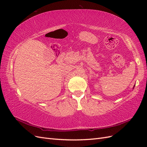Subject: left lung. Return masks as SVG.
Returning <instances> with one entry per match:
<instances>
[{"instance_id":"8db88e82","label":"left lung","mask_w":147,"mask_h":147,"mask_svg":"<svg viewBox=\"0 0 147 147\" xmlns=\"http://www.w3.org/2000/svg\"><path fill=\"white\" fill-rule=\"evenodd\" d=\"M135 85H136V84H134V86H133V90H134V86H135Z\"/></svg>"}]
</instances>
